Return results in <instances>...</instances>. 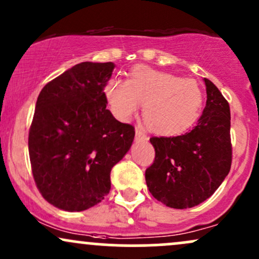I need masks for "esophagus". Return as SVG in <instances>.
Masks as SVG:
<instances>
[{"label":"esophagus","instance_id":"34e87169","mask_svg":"<svg viewBox=\"0 0 259 259\" xmlns=\"http://www.w3.org/2000/svg\"><path fill=\"white\" fill-rule=\"evenodd\" d=\"M135 139L140 140V141H145V140H147L146 133H144L142 130H140V129H136L135 130Z\"/></svg>","mask_w":259,"mask_h":259}]
</instances>
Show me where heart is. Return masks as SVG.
<instances>
[{"label": "heart", "instance_id": "1", "mask_svg": "<svg viewBox=\"0 0 259 259\" xmlns=\"http://www.w3.org/2000/svg\"><path fill=\"white\" fill-rule=\"evenodd\" d=\"M103 95L120 120L130 119L144 105L146 125L167 135L190 129L200 118L203 105V94L196 80L145 65L134 68L126 81L109 79Z\"/></svg>", "mask_w": 259, "mask_h": 259}]
</instances>
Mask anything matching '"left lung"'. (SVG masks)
Returning a JSON list of instances; mask_svg holds the SVG:
<instances>
[{
	"label": "left lung",
	"instance_id": "obj_1",
	"mask_svg": "<svg viewBox=\"0 0 259 259\" xmlns=\"http://www.w3.org/2000/svg\"><path fill=\"white\" fill-rule=\"evenodd\" d=\"M207 101L191 132L150 139L156 151L145 178L150 192L167 207L185 209L209 198L231 167L230 107L222 92L204 78Z\"/></svg>",
	"mask_w": 259,
	"mask_h": 259
}]
</instances>
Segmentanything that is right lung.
<instances>
[{
	"label": "right lung",
	"mask_w": 259,
	"mask_h": 259,
	"mask_svg": "<svg viewBox=\"0 0 259 259\" xmlns=\"http://www.w3.org/2000/svg\"><path fill=\"white\" fill-rule=\"evenodd\" d=\"M114 63L82 62L44 86L29 130L35 184L68 212L94 207L111 190V170L132 147L135 129L113 117L103 95Z\"/></svg>",
	"instance_id": "obj_1"
}]
</instances>
